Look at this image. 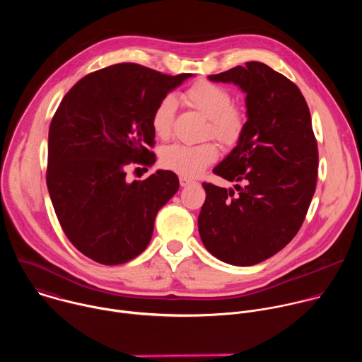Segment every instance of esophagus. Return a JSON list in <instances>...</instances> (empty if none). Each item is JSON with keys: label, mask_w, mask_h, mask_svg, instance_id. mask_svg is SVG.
I'll return each instance as SVG.
<instances>
[{"label": "esophagus", "mask_w": 362, "mask_h": 362, "mask_svg": "<svg viewBox=\"0 0 362 362\" xmlns=\"http://www.w3.org/2000/svg\"><path fill=\"white\" fill-rule=\"evenodd\" d=\"M179 182H180L182 187H186V186H189L192 183V180L187 179V177H179Z\"/></svg>", "instance_id": "34e87169"}]
</instances>
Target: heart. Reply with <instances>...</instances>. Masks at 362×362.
Segmentation results:
<instances>
[{
	"mask_svg": "<svg viewBox=\"0 0 362 362\" xmlns=\"http://www.w3.org/2000/svg\"><path fill=\"white\" fill-rule=\"evenodd\" d=\"M187 105L209 119L206 134L214 136L225 146H233L243 134L246 126L245 110L232 105V94L225 87L199 81L189 87L183 94ZM176 100L173 95L163 97L151 115V129L159 139H169L173 130ZM215 143L202 144H170L160 151V165L187 179L197 177L206 168L218 159Z\"/></svg>",
	"mask_w": 362,
	"mask_h": 362,
	"instance_id": "heart-1",
	"label": "heart"
}]
</instances>
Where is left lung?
Returning <instances> with one entry per match:
<instances>
[{"label": "left lung", "instance_id": "8db88e82", "mask_svg": "<svg viewBox=\"0 0 362 362\" xmlns=\"http://www.w3.org/2000/svg\"><path fill=\"white\" fill-rule=\"evenodd\" d=\"M245 94L246 126L214 169L235 189L203 183L199 235L215 257L236 267L267 261L298 233L318 175V147L300 90L259 62L208 77Z\"/></svg>", "mask_w": 362, "mask_h": 362}]
</instances>
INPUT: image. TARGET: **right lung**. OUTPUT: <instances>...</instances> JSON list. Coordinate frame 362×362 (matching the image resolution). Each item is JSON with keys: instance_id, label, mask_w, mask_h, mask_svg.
I'll return each instance as SVG.
<instances>
[{"instance_id": "obj_1", "label": "right lung", "mask_w": 362, "mask_h": 362, "mask_svg": "<svg viewBox=\"0 0 362 362\" xmlns=\"http://www.w3.org/2000/svg\"><path fill=\"white\" fill-rule=\"evenodd\" d=\"M192 76L115 64L83 77L60 103L48 132L47 187L66 236L90 259L120 265L140 255L179 190L170 170L129 183L126 169L156 160L153 110Z\"/></svg>"}]
</instances>
